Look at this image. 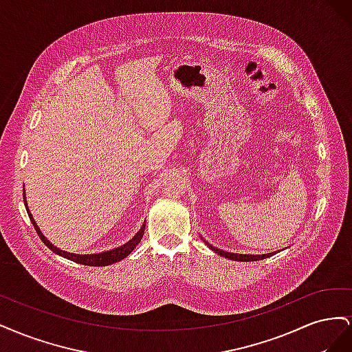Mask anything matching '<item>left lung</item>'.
Returning <instances> with one entry per match:
<instances>
[{
	"instance_id": "left-lung-1",
	"label": "left lung",
	"mask_w": 352,
	"mask_h": 352,
	"mask_svg": "<svg viewBox=\"0 0 352 352\" xmlns=\"http://www.w3.org/2000/svg\"><path fill=\"white\" fill-rule=\"evenodd\" d=\"M206 243H207V242H206ZM207 245H208V247H210L212 251H216L217 254H220L221 257L229 258V260H235V261H257V260H264V258H267V257H272V255H273V252H270V254H261V255L232 254V252H225V251H221V250H217V248H214V247H211L210 243H207Z\"/></svg>"
}]
</instances>
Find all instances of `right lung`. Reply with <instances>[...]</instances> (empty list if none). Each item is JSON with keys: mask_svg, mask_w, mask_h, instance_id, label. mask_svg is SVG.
<instances>
[{"mask_svg": "<svg viewBox=\"0 0 352 352\" xmlns=\"http://www.w3.org/2000/svg\"><path fill=\"white\" fill-rule=\"evenodd\" d=\"M23 201H25V206H26V210H28L25 192H23ZM28 214H29V219L32 221V225H34V228H35V230L38 233V236L41 238V241L44 242L52 252H56V254L61 255V257H65L67 260H72L74 263L85 264V265H98V267H100V265H101V267H102V265H110L113 263H117V261L126 258L127 255H129L136 248V245L141 242V239L144 236V230H145V221H144L142 228L136 232V235L129 242H126L124 245H122V247L110 250V251H105V252H101V254H83L82 255V254H73V252L61 251L57 247H54V245H52V243H50V241L44 235H42V232L39 230V228H38V225L35 223L34 217H32L29 210H28Z\"/></svg>", "mask_w": 352, "mask_h": 352, "instance_id": "1", "label": "right lung"}]
</instances>
